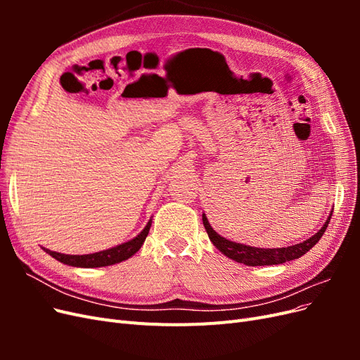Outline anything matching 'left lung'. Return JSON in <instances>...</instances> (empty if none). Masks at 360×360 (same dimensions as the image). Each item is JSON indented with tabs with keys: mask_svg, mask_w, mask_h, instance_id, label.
<instances>
[{
	"mask_svg": "<svg viewBox=\"0 0 360 360\" xmlns=\"http://www.w3.org/2000/svg\"><path fill=\"white\" fill-rule=\"evenodd\" d=\"M332 217V213L329 214L328 221L324 222V225L321 226V230L315 233L314 236H311L307 240L292 245V246H287V248H271V249H264V248H255V246H249V245H243V243H236L228 240V238L222 237L217 234L212 225L209 224V219L207 216L202 213V224L207 234H209L210 242L221 250L224 255H226L228 258H231L237 263H242L246 266H271V264H282L287 263V261L300 258L302 255H304L308 250L319 243L320 238L323 237L326 228L329 225V221Z\"/></svg>",
	"mask_w": 360,
	"mask_h": 360,
	"instance_id": "8db88e82",
	"label": "left lung"
}]
</instances>
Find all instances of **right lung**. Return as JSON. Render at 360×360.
Listing matches in <instances>:
<instances>
[{
	"mask_svg": "<svg viewBox=\"0 0 360 360\" xmlns=\"http://www.w3.org/2000/svg\"><path fill=\"white\" fill-rule=\"evenodd\" d=\"M151 226V219L147 222L144 226V230L141 231L136 237H134L132 240H129L126 243L117 245L114 248L101 250V252H94V254H86V255H69V254H60V252H53L51 249L41 248L46 254H49L52 258L58 259L60 263L73 266V267H85V269H93V267H105V266H112L117 263H122V261L130 258L135 255L138 250L143 246L146 237L150 231Z\"/></svg>",
	"mask_w": 360,
	"mask_h": 360,
	"instance_id": "1",
	"label": "right lung"
}]
</instances>
